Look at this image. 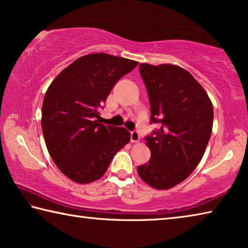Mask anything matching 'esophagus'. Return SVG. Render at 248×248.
I'll return each mask as SVG.
<instances>
[{"mask_svg": "<svg viewBox=\"0 0 248 248\" xmlns=\"http://www.w3.org/2000/svg\"><path fill=\"white\" fill-rule=\"evenodd\" d=\"M140 133L137 131H132L131 132V141L132 143H137V141H140Z\"/></svg>", "mask_w": 248, "mask_h": 248, "instance_id": "1", "label": "esophagus"}]
</instances>
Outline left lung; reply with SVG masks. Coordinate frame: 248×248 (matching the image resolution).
<instances>
[{
	"instance_id": "left-lung-1",
	"label": "left lung",
	"mask_w": 248,
	"mask_h": 248,
	"mask_svg": "<svg viewBox=\"0 0 248 248\" xmlns=\"http://www.w3.org/2000/svg\"><path fill=\"white\" fill-rule=\"evenodd\" d=\"M151 104V123L160 128L146 136L151 160L137 167L141 180L169 189L189 177L203 157L213 126V105L189 71L174 64L140 63Z\"/></svg>"
}]
</instances>
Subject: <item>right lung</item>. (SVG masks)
<instances>
[{"label": "right lung", "instance_id": "right-lung-1", "mask_svg": "<svg viewBox=\"0 0 248 248\" xmlns=\"http://www.w3.org/2000/svg\"><path fill=\"white\" fill-rule=\"evenodd\" d=\"M137 62L108 54L75 60L56 77L45 94L42 128L52 160L78 184L100 179L115 154L131 140L124 127L100 123V108L117 81Z\"/></svg>", "mask_w": 248, "mask_h": 248}]
</instances>
